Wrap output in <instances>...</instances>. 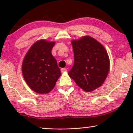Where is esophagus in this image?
I'll return each instance as SVG.
<instances>
[{
    "instance_id": "34e87169",
    "label": "esophagus",
    "mask_w": 133,
    "mask_h": 133,
    "mask_svg": "<svg viewBox=\"0 0 133 133\" xmlns=\"http://www.w3.org/2000/svg\"><path fill=\"white\" fill-rule=\"evenodd\" d=\"M66 71H67V69L65 68H62V69H61V72H66Z\"/></svg>"
}]
</instances>
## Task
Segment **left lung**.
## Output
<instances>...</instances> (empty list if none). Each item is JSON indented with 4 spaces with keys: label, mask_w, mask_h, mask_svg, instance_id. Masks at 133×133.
Segmentation results:
<instances>
[{
    "label": "left lung",
    "mask_w": 133,
    "mask_h": 133,
    "mask_svg": "<svg viewBox=\"0 0 133 133\" xmlns=\"http://www.w3.org/2000/svg\"><path fill=\"white\" fill-rule=\"evenodd\" d=\"M71 43L74 61L68 75L85 91H92L103 84L108 75V53L102 44L90 36Z\"/></svg>",
    "instance_id": "8db88e82"
}]
</instances>
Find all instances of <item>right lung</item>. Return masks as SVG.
<instances>
[{
    "mask_svg": "<svg viewBox=\"0 0 133 133\" xmlns=\"http://www.w3.org/2000/svg\"><path fill=\"white\" fill-rule=\"evenodd\" d=\"M54 43L44 40L37 41L32 45L23 61V77L36 92L48 93L61 75L56 59L51 54Z\"/></svg>",
    "mask_w": 133,
    "mask_h": 133,
    "instance_id": "obj_1",
    "label": "right lung"
}]
</instances>
